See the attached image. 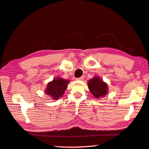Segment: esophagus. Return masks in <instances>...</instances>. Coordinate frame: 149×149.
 <instances>
[{
	"instance_id": "1",
	"label": "esophagus",
	"mask_w": 149,
	"mask_h": 149,
	"mask_svg": "<svg viewBox=\"0 0 149 149\" xmlns=\"http://www.w3.org/2000/svg\"><path fill=\"white\" fill-rule=\"evenodd\" d=\"M84 79V76H82V77H80L79 78H76L75 79V80H79V81H83Z\"/></svg>"
}]
</instances>
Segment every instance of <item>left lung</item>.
Instances as JSON below:
<instances>
[{"label":"left lung","mask_w":149,"mask_h":149,"mask_svg":"<svg viewBox=\"0 0 149 149\" xmlns=\"http://www.w3.org/2000/svg\"><path fill=\"white\" fill-rule=\"evenodd\" d=\"M88 86L90 92L93 95L96 99L104 97L107 93L108 86L107 83L99 77H94L88 82Z\"/></svg>","instance_id":"obj_1"}]
</instances>
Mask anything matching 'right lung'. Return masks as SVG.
Instances as JSON below:
<instances>
[{
	"label": "right lung",
	"mask_w": 149,
	"mask_h": 149,
	"mask_svg": "<svg viewBox=\"0 0 149 149\" xmlns=\"http://www.w3.org/2000/svg\"><path fill=\"white\" fill-rule=\"evenodd\" d=\"M69 83V80L57 77L47 84L45 92L51 97L53 100H58L64 94Z\"/></svg>",
	"instance_id": "right-lung-1"
}]
</instances>
